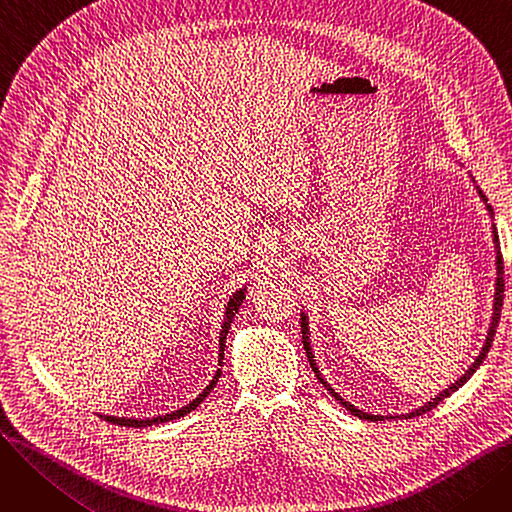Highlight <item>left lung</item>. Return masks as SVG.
<instances>
[{"mask_svg": "<svg viewBox=\"0 0 512 512\" xmlns=\"http://www.w3.org/2000/svg\"><path fill=\"white\" fill-rule=\"evenodd\" d=\"M479 191V188H477ZM479 197L488 203V199H486V195H483L481 191H479ZM488 211L492 213V207L488 205ZM494 245H496V274H498V278H496V294H494V313H492V324H490V330H488V336H486V344H483V348H481V353L477 355V359L473 361V365L465 371V375H461L459 380H456L452 386H448L444 392H440L436 398H432L429 402H425L423 407H419V409H415L413 413H407V415H390V417H384V415H369V413H363V411H359V409H355L351 402H346L344 398H340L330 386H328V382L321 378L319 375V369H317V365H315V359H313V353H311V344H309V324H307V315L305 313H301V328H303V344H305V351H307V357H309V363H311V369L315 371V375H317V380L324 384L328 390H330V394L336 398V400H340V405L348 411V413H353L355 417H359V419H367V421H384V419H394V417H400V419H411V417H417V415H423V413H427V411H432L434 407H438L440 402L444 400V398H448L452 392H456L459 390L471 375L475 373V369L483 363V359H486V355H488V351H490V346H492V342H494V336H496V328H498V321H500V311H502V299H504V265H502V253H500V240H498V232H496V228H494Z\"/></svg>", "mask_w": 512, "mask_h": 512, "instance_id": "1", "label": "left lung"}]
</instances>
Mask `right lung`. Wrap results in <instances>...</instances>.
<instances>
[{
  "instance_id": "add662e5",
  "label": "right lung",
  "mask_w": 512,
  "mask_h": 512,
  "mask_svg": "<svg viewBox=\"0 0 512 512\" xmlns=\"http://www.w3.org/2000/svg\"><path fill=\"white\" fill-rule=\"evenodd\" d=\"M245 290L247 288H240V290H236L234 294H232V299L228 301V307H226V317H224V326H222V332H220V365H222V361H224V346H226V336H228V330H230V324H232V319H234V313L238 311V307L242 305V301H245ZM222 375V371L218 369V373L213 375V380L209 382V386L191 402V405H186V407H182V409H178V411H174V413H168V415H161V417H153V419H128V417H112V415H99V417H103L105 421H110V423H116V425H122V427H147V425H157V423H166V421H174V419H180V417H184L186 413H191V411H195L201 402H203V398L215 388V384H218V378Z\"/></svg>"
}]
</instances>
